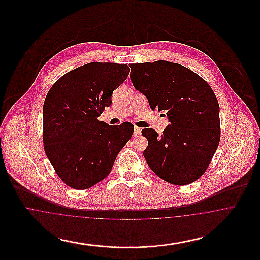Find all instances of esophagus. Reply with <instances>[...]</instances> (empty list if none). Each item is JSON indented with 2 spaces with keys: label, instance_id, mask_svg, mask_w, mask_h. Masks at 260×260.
<instances>
[{
  "label": "esophagus",
  "instance_id": "34e87169",
  "mask_svg": "<svg viewBox=\"0 0 260 260\" xmlns=\"http://www.w3.org/2000/svg\"><path fill=\"white\" fill-rule=\"evenodd\" d=\"M140 133H141V128L138 127V126H136L135 131H134V136H138L140 135Z\"/></svg>",
  "mask_w": 260,
  "mask_h": 260
}]
</instances>
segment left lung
Here are the masks:
<instances>
[{
	"label": "left lung",
	"mask_w": 260,
	"mask_h": 260,
	"mask_svg": "<svg viewBox=\"0 0 260 260\" xmlns=\"http://www.w3.org/2000/svg\"><path fill=\"white\" fill-rule=\"evenodd\" d=\"M134 87L152 110H166L170 124L162 136L142 129L148 140L143 156L165 181L187 185L209 167L220 139L219 104L210 85L184 66L159 60L131 64Z\"/></svg>",
	"instance_id": "left-lung-1"
}]
</instances>
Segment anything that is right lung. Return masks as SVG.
Here are the masks:
<instances>
[{
    "mask_svg": "<svg viewBox=\"0 0 260 260\" xmlns=\"http://www.w3.org/2000/svg\"><path fill=\"white\" fill-rule=\"evenodd\" d=\"M126 64L91 62L66 73L50 87L43 107L45 152L66 185L84 190L111 172L134 124L99 121L113 91L127 78Z\"/></svg>",
    "mask_w": 260,
    "mask_h": 260,
    "instance_id": "right-lung-1",
    "label": "right lung"
}]
</instances>
